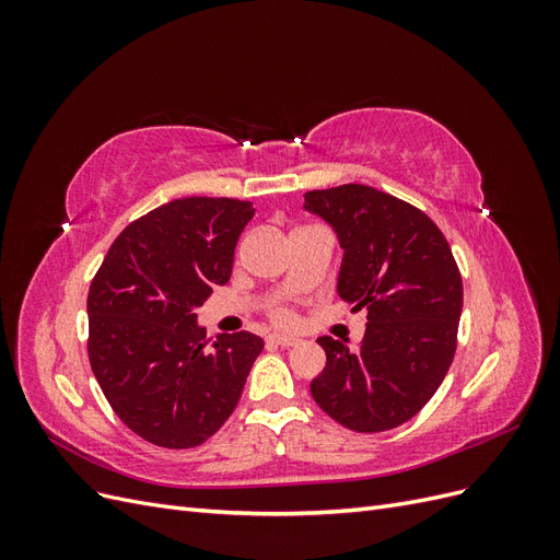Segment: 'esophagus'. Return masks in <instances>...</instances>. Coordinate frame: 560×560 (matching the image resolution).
Listing matches in <instances>:
<instances>
[{
  "label": "esophagus",
  "instance_id": "1",
  "mask_svg": "<svg viewBox=\"0 0 560 560\" xmlns=\"http://www.w3.org/2000/svg\"><path fill=\"white\" fill-rule=\"evenodd\" d=\"M268 343L282 346V348H292V346L301 343V338L299 336H284V334H270L268 336Z\"/></svg>",
  "mask_w": 560,
  "mask_h": 560
}]
</instances>
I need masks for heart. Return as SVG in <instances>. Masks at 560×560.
<instances>
[{
    "mask_svg": "<svg viewBox=\"0 0 560 560\" xmlns=\"http://www.w3.org/2000/svg\"><path fill=\"white\" fill-rule=\"evenodd\" d=\"M273 317H276L278 322H282V325H290V322L294 319V315H292L290 311H287V308H276V311H273Z\"/></svg>",
    "mask_w": 560,
    "mask_h": 560,
    "instance_id": "1",
    "label": "heart"
}]
</instances>
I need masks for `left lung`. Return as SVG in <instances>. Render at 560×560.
Segmentation results:
<instances>
[{
    "instance_id": "left-lung-1",
    "label": "left lung",
    "mask_w": 560,
    "mask_h": 560,
    "mask_svg": "<svg viewBox=\"0 0 560 560\" xmlns=\"http://www.w3.org/2000/svg\"><path fill=\"white\" fill-rule=\"evenodd\" d=\"M303 208L336 231L338 296L366 308L369 319L358 350L317 338L327 366L311 395L348 430H393L432 399L453 362L460 270L432 219L385 191L343 184L308 191Z\"/></svg>"
}]
</instances>
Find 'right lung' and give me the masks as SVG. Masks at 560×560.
I'll return each mask as SVG.
<instances>
[{
  "mask_svg": "<svg viewBox=\"0 0 560 560\" xmlns=\"http://www.w3.org/2000/svg\"><path fill=\"white\" fill-rule=\"evenodd\" d=\"M249 200L179 198L121 231L91 282L89 360L126 425L163 448L200 446L233 413L264 341L208 346L196 308L226 284Z\"/></svg>",
  "mask_w": 560,
  "mask_h": 560,
  "instance_id": "add662e5",
  "label": "right lung"
}]
</instances>
